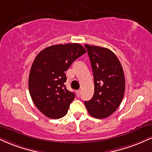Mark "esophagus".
Listing matches in <instances>:
<instances>
[{
    "mask_svg": "<svg viewBox=\"0 0 152 152\" xmlns=\"http://www.w3.org/2000/svg\"><path fill=\"white\" fill-rule=\"evenodd\" d=\"M76 93H77V96L78 97H79L80 96V95H81V91H77V92H76Z\"/></svg>",
    "mask_w": 152,
    "mask_h": 152,
    "instance_id": "obj_1",
    "label": "esophagus"
}]
</instances>
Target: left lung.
I'll return each instance as SVG.
<instances>
[{
	"instance_id": "obj_1",
	"label": "left lung",
	"mask_w": 152,
	"mask_h": 152,
	"mask_svg": "<svg viewBox=\"0 0 152 152\" xmlns=\"http://www.w3.org/2000/svg\"><path fill=\"white\" fill-rule=\"evenodd\" d=\"M89 56L94 80L92 99L84 102L88 112L96 118L109 116L118 109L125 91V78L121 63L111 50L84 45Z\"/></svg>"
}]
</instances>
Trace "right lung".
I'll return each instance as SVG.
<instances>
[{"instance_id": "1", "label": "right lung", "mask_w": 152, "mask_h": 152, "mask_svg": "<svg viewBox=\"0 0 152 152\" xmlns=\"http://www.w3.org/2000/svg\"><path fill=\"white\" fill-rule=\"evenodd\" d=\"M78 43L53 45L41 50L34 59L28 78L33 102L47 117L57 119L67 113L75 94L66 89L65 71L86 53Z\"/></svg>"}]
</instances>
